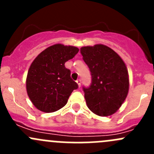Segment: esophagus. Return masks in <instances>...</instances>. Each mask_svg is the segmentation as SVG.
Wrapping results in <instances>:
<instances>
[{
  "label": "esophagus",
  "instance_id": "esophagus-1",
  "mask_svg": "<svg viewBox=\"0 0 154 154\" xmlns=\"http://www.w3.org/2000/svg\"><path fill=\"white\" fill-rule=\"evenodd\" d=\"M77 85H78V86L79 87H80V86H81V81H80V79H78V80H77Z\"/></svg>",
  "mask_w": 154,
  "mask_h": 154
}]
</instances>
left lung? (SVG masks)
<instances>
[{"instance_id":"8db88e82","label":"left lung","mask_w":154,"mask_h":154,"mask_svg":"<svg viewBox=\"0 0 154 154\" xmlns=\"http://www.w3.org/2000/svg\"><path fill=\"white\" fill-rule=\"evenodd\" d=\"M91 76L89 87H83L87 106L99 116L114 114L127 97L128 71L119 54L103 45L80 48Z\"/></svg>"}]
</instances>
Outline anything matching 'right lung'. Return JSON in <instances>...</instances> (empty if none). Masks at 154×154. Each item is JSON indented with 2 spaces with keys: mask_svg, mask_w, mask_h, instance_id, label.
<instances>
[{
  "mask_svg": "<svg viewBox=\"0 0 154 154\" xmlns=\"http://www.w3.org/2000/svg\"><path fill=\"white\" fill-rule=\"evenodd\" d=\"M74 46L56 44L40 53L27 73L26 88L29 99L38 110L53 112L63 108L78 85L65 66L78 53Z\"/></svg>",
  "mask_w": 154,
  "mask_h": 154,
  "instance_id": "add662e5",
  "label": "right lung"
}]
</instances>
